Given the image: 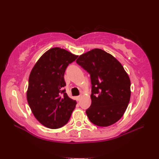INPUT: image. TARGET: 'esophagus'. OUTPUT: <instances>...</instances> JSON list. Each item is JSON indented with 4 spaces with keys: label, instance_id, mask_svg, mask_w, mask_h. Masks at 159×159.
I'll return each instance as SVG.
<instances>
[{
    "label": "esophagus",
    "instance_id": "34e87169",
    "mask_svg": "<svg viewBox=\"0 0 159 159\" xmlns=\"http://www.w3.org/2000/svg\"><path fill=\"white\" fill-rule=\"evenodd\" d=\"M81 98H82L81 95H80V96H78V101H80V100H81Z\"/></svg>",
    "mask_w": 159,
    "mask_h": 159
}]
</instances>
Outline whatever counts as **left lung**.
<instances>
[{
  "mask_svg": "<svg viewBox=\"0 0 159 159\" xmlns=\"http://www.w3.org/2000/svg\"><path fill=\"white\" fill-rule=\"evenodd\" d=\"M76 63L90 74L92 104L86 113L91 122L102 127L117 122L130 98V80L123 66L98 48L83 54Z\"/></svg>",
  "mask_w": 159,
  "mask_h": 159,
  "instance_id": "8db88e82",
  "label": "left lung"
}]
</instances>
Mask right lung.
I'll return each instance as SVG.
<instances>
[{
    "instance_id": "obj_1",
    "label": "right lung",
    "mask_w": 159,
    "mask_h": 159,
    "mask_svg": "<svg viewBox=\"0 0 159 159\" xmlns=\"http://www.w3.org/2000/svg\"><path fill=\"white\" fill-rule=\"evenodd\" d=\"M78 56L52 48L40 57L30 74L27 101L35 118L43 126L57 129L69 121L76 102L63 88L67 67Z\"/></svg>"
}]
</instances>
